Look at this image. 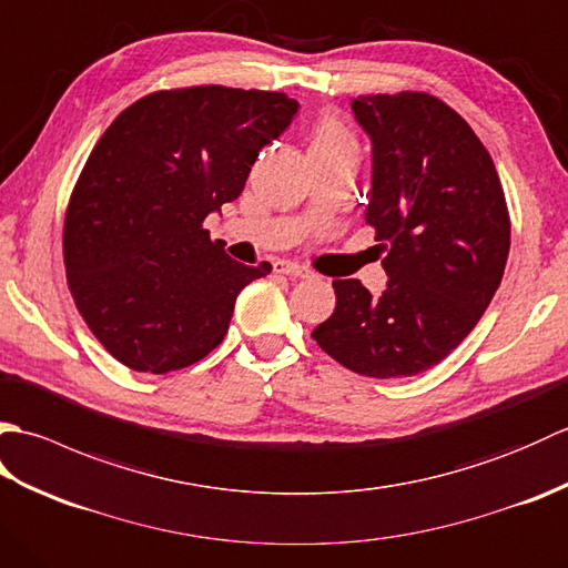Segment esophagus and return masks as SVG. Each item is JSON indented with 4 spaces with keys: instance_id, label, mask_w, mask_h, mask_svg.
I'll list each match as a JSON object with an SVG mask.
<instances>
[{
    "instance_id": "esophagus-1",
    "label": "esophagus",
    "mask_w": 568,
    "mask_h": 568,
    "mask_svg": "<svg viewBox=\"0 0 568 568\" xmlns=\"http://www.w3.org/2000/svg\"><path fill=\"white\" fill-rule=\"evenodd\" d=\"M273 271L275 273H283V275H291V277H310L312 273L305 268V265L293 263V261H275L273 263Z\"/></svg>"
}]
</instances>
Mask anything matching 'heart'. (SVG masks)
Here are the masks:
<instances>
[{"label":"heart","mask_w":568,"mask_h":568,"mask_svg":"<svg viewBox=\"0 0 568 568\" xmlns=\"http://www.w3.org/2000/svg\"><path fill=\"white\" fill-rule=\"evenodd\" d=\"M339 146H356V139L346 129L339 116L327 114L312 129V149H339Z\"/></svg>","instance_id":"b5f03b06"}]
</instances>
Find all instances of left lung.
<instances>
[{"label":"left lung","instance_id":"1","mask_svg":"<svg viewBox=\"0 0 568 568\" xmlns=\"http://www.w3.org/2000/svg\"><path fill=\"white\" fill-rule=\"evenodd\" d=\"M373 151L366 222L385 251V291L334 281L336 307L312 332L322 352L371 378L437 366L490 305L510 251L496 165L449 104L425 92L352 100Z\"/></svg>","mask_w":568,"mask_h":568}]
</instances>
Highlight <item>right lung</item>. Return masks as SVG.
<instances>
[{
    "label": "right lung",
    "instance_id": "right-lung-1",
    "mask_svg": "<svg viewBox=\"0 0 568 568\" xmlns=\"http://www.w3.org/2000/svg\"><path fill=\"white\" fill-rule=\"evenodd\" d=\"M297 106L202 84L146 94L104 131L68 202L63 258L82 320L119 364L161 376L222 344L236 295L271 263L229 258L202 222L241 195Z\"/></svg>",
    "mask_w": 568,
    "mask_h": 568
}]
</instances>
